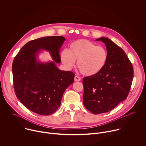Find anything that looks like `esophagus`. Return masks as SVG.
<instances>
[{"label":"esophagus","instance_id":"obj_1","mask_svg":"<svg viewBox=\"0 0 146 146\" xmlns=\"http://www.w3.org/2000/svg\"><path fill=\"white\" fill-rule=\"evenodd\" d=\"M80 80H81L80 77H79L77 76H75V77H74V81H80Z\"/></svg>","mask_w":146,"mask_h":146}]
</instances>
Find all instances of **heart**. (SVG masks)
I'll return each instance as SVG.
<instances>
[{"mask_svg": "<svg viewBox=\"0 0 146 146\" xmlns=\"http://www.w3.org/2000/svg\"><path fill=\"white\" fill-rule=\"evenodd\" d=\"M108 58L107 50L96 46L87 40H77L72 43L68 50H62L60 59L68 69H71L77 60V66L81 73L87 76L100 72L106 65Z\"/></svg>", "mask_w": 146, "mask_h": 146, "instance_id": "heart-1", "label": "heart"}]
</instances>
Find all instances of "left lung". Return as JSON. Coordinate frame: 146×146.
<instances>
[{
	"instance_id": "left-lung-1",
	"label": "left lung",
	"mask_w": 146,
	"mask_h": 146,
	"mask_svg": "<svg viewBox=\"0 0 146 146\" xmlns=\"http://www.w3.org/2000/svg\"><path fill=\"white\" fill-rule=\"evenodd\" d=\"M96 40L105 44L108 58L100 72L82 80L84 105L94 114L109 112L125 99L133 78L132 64L124 51L107 37Z\"/></svg>"
}]
</instances>
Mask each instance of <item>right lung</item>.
I'll use <instances>...</instances> for the list:
<instances>
[{"label": "right lung", "mask_w": 146, "mask_h": 146, "mask_svg": "<svg viewBox=\"0 0 146 146\" xmlns=\"http://www.w3.org/2000/svg\"><path fill=\"white\" fill-rule=\"evenodd\" d=\"M63 36H48L31 40L15 56L12 65L13 84L17 98L31 111L47 115L55 112L66 88L74 81V73L60 70L59 50ZM41 49L50 52L53 61L42 63L36 59Z\"/></svg>", "instance_id": "add662e5"}]
</instances>
